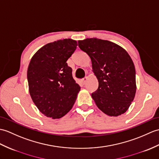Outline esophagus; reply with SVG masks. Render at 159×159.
Segmentation results:
<instances>
[{
  "label": "esophagus",
  "mask_w": 159,
  "mask_h": 159,
  "mask_svg": "<svg viewBox=\"0 0 159 159\" xmlns=\"http://www.w3.org/2000/svg\"><path fill=\"white\" fill-rule=\"evenodd\" d=\"M87 79H88V77L85 76V77H84V78H83L82 80H81V82H82V83L83 84H85V83H86V81L87 80Z\"/></svg>",
  "instance_id": "34e87169"
}]
</instances>
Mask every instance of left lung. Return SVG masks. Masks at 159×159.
I'll list each match as a JSON object with an SVG mask.
<instances>
[{"label":"left lung","instance_id":"obj_1","mask_svg":"<svg viewBox=\"0 0 159 159\" xmlns=\"http://www.w3.org/2000/svg\"><path fill=\"white\" fill-rule=\"evenodd\" d=\"M80 49L91 58L98 80L91 97L103 112L117 116L127 111L136 92L135 69L131 57L119 45L96 38L79 40Z\"/></svg>","mask_w":159,"mask_h":159}]
</instances>
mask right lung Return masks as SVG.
Listing matches in <instances>:
<instances>
[{
    "label": "right lung",
    "instance_id": "right-lung-1",
    "mask_svg": "<svg viewBox=\"0 0 159 159\" xmlns=\"http://www.w3.org/2000/svg\"><path fill=\"white\" fill-rule=\"evenodd\" d=\"M70 39L58 40L40 48L30 62L29 92L40 112L53 119L64 116L75 104L80 87L66 63L76 49Z\"/></svg>",
    "mask_w": 159,
    "mask_h": 159
}]
</instances>
